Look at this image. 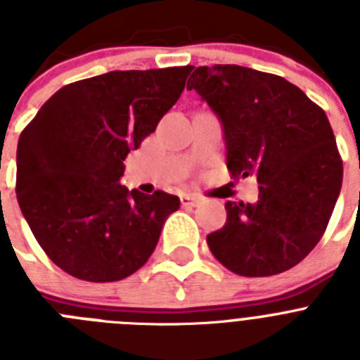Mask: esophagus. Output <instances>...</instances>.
<instances>
[{"instance_id":"1","label":"esophagus","mask_w":360,"mask_h":360,"mask_svg":"<svg viewBox=\"0 0 360 360\" xmlns=\"http://www.w3.org/2000/svg\"><path fill=\"white\" fill-rule=\"evenodd\" d=\"M180 202H182V207H196L200 203V198L193 195H182L180 196Z\"/></svg>"}]
</instances>
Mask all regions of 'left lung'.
I'll list each match as a JSON object with an SVG mask.
<instances>
[{
  "mask_svg": "<svg viewBox=\"0 0 360 360\" xmlns=\"http://www.w3.org/2000/svg\"><path fill=\"white\" fill-rule=\"evenodd\" d=\"M187 90L218 115L232 178L254 174L256 203L227 202V221L207 245L245 278L281 274L323 238L342 186V160L328 117L274 73L238 65L198 66Z\"/></svg>",
  "mask_w": 360,
  "mask_h": 360,
  "instance_id": "1",
  "label": "left lung"
}]
</instances>
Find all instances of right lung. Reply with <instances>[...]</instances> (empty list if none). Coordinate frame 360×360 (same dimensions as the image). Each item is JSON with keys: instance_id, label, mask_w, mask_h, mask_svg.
<instances>
[{"instance_id": "1", "label": "right lung", "mask_w": 360, "mask_h": 360, "mask_svg": "<svg viewBox=\"0 0 360 360\" xmlns=\"http://www.w3.org/2000/svg\"><path fill=\"white\" fill-rule=\"evenodd\" d=\"M191 66L115 70L63 86L18 142L15 195L59 269L108 283L141 269L178 196L120 186L124 160L173 108Z\"/></svg>"}]
</instances>
